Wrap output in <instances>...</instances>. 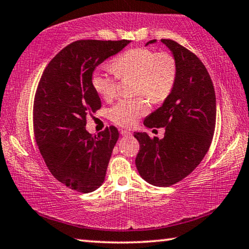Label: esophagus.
Segmentation results:
<instances>
[{"instance_id":"34e87169","label":"esophagus","mask_w":249,"mask_h":249,"mask_svg":"<svg viewBox=\"0 0 249 249\" xmlns=\"http://www.w3.org/2000/svg\"><path fill=\"white\" fill-rule=\"evenodd\" d=\"M121 135L122 136H132V133L128 132V130H126V129H122Z\"/></svg>"}]
</instances>
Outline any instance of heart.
Segmentation results:
<instances>
[{
    "instance_id": "1",
    "label": "heart",
    "mask_w": 249,
    "mask_h": 249,
    "mask_svg": "<svg viewBox=\"0 0 249 249\" xmlns=\"http://www.w3.org/2000/svg\"><path fill=\"white\" fill-rule=\"evenodd\" d=\"M114 73L96 70L92 74V87L105 101L112 100L117 93V78L134 77V93L146 96L153 103L165 101L174 89L177 80V61L171 53H157L148 48H135L122 53L112 61ZM145 98L120 101L109 111L111 120L123 127L136 125L148 112Z\"/></svg>"
}]
</instances>
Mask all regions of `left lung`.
<instances>
[{
  "label": "left lung",
  "instance_id": "1",
  "mask_svg": "<svg viewBox=\"0 0 249 249\" xmlns=\"http://www.w3.org/2000/svg\"><path fill=\"white\" fill-rule=\"evenodd\" d=\"M161 41L174 53L177 80L162 107L146 117L144 125L166 132L162 140L134 133L140 142L135 163L147 182L169 187L190 175L208 153L215 129L216 99L203 62L177 41Z\"/></svg>",
  "mask_w": 249,
  "mask_h": 249
}]
</instances>
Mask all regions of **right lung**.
I'll return each instance as SVG.
<instances>
[{"label": "right lung", "instance_id": "add662e5", "mask_svg": "<svg viewBox=\"0 0 249 249\" xmlns=\"http://www.w3.org/2000/svg\"><path fill=\"white\" fill-rule=\"evenodd\" d=\"M129 40H77L60 50L44 70L33 107L34 136L54 178L71 190L88 193L103 183L119 140L115 126L98 135L86 130L87 116L101 107L92 87L96 66Z\"/></svg>", "mask_w": 249, "mask_h": 249}]
</instances>
